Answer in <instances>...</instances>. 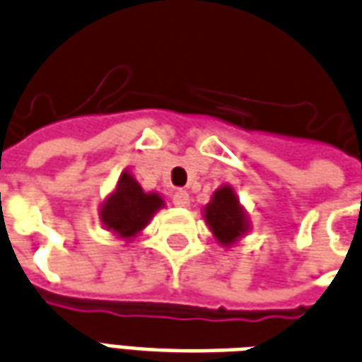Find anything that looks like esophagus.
Here are the masks:
<instances>
[{
  "mask_svg": "<svg viewBox=\"0 0 362 362\" xmlns=\"http://www.w3.org/2000/svg\"><path fill=\"white\" fill-rule=\"evenodd\" d=\"M173 204L178 207H188L189 206V196L188 192H176L173 196Z\"/></svg>",
  "mask_w": 362,
  "mask_h": 362,
  "instance_id": "1",
  "label": "esophagus"
}]
</instances>
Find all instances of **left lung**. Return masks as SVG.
<instances>
[{"mask_svg": "<svg viewBox=\"0 0 362 362\" xmlns=\"http://www.w3.org/2000/svg\"><path fill=\"white\" fill-rule=\"evenodd\" d=\"M204 219L221 247H233L251 229L249 216L229 184L214 192L211 202L204 207Z\"/></svg>", "mask_w": 362, "mask_h": 362, "instance_id": "left-lung-1", "label": "left lung"}]
</instances>
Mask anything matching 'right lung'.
Segmentation results:
<instances>
[{
    "mask_svg": "<svg viewBox=\"0 0 362 362\" xmlns=\"http://www.w3.org/2000/svg\"><path fill=\"white\" fill-rule=\"evenodd\" d=\"M164 207V199L156 192H145L133 174L125 170L115 188L100 207L103 227L123 241L135 239L155 214Z\"/></svg>",
    "mask_w": 362,
    "mask_h": 362,
    "instance_id": "obj_1",
    "label": "right lung"
}]
</instances>
